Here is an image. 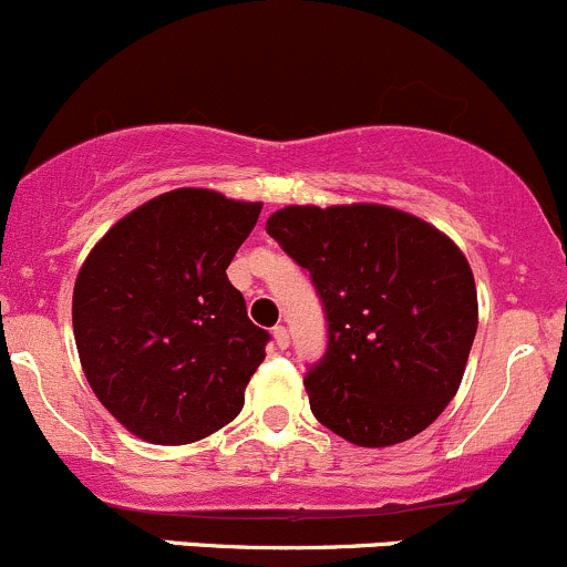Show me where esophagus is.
Returning a JSON list of instances; mask_svg holds the SVG:
<instances>
[{
  "label": "esophagus",
  "instance_id": "esophagus-1",
  "mask_svg": "<svg viewBox=\"0 0 567 567\" xmlns=\"http://www.w3.org/2000/svg\"><path fill=\"white\" fill-rule=\"evenodd\" d=\"M272 338H276V346L278 349H289V330H286V327H276V330H272Z\"/></svg>",
  "mask_w": 567,
  "mask_h": 567
}]
</instances>
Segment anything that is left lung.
<instances>
[{
    "instance_id": "8db88e82",
    "label": "left lung",
    "mask_w": 567,
    "mask_h": 567,
    "mask_svg": "<svg viewBox=\"0 0 567 567\" xmlns=\"http://www.w3.org/2000/svg\"><path fill=\"white\" fill-rule=\"evenodd\" d=\"M267 235L310 272L327 351L306 375L313 416L349 443L394 446L452 403L478 327L465 254L386 205H289Z\"/></svg>"
}]
</instances>
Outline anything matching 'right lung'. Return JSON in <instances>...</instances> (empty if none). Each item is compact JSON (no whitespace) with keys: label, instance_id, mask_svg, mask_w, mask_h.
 <instances>
[{"label":"right lung","instance_id":"right-lung-1","mask_svg":"<svg viewBox=\"0 0 567 567\" xmlns=\"http://www.w3.org/2000/svg\"><path fill=\"white\" fill-rule=\"evenodd\" d=\"M261 203L175 188L132 210L91 248L72 291V330L100 403L159 446L229 424L270 334L246 313L227 267Z\"/></svg>","mask_w":567,"mask_h":567}]
</instances>
